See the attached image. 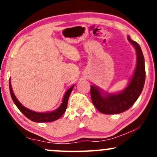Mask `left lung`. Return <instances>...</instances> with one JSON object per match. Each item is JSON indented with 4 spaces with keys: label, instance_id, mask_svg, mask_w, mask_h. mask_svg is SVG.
Returning <instances> with one entry per match:
<instances>
[{
    "label": "left lung",
    "instance_id": "1",
    "mask_svg": "<svg viewBox=\"0 0 157 157\" xmlns=\"http://www.w3.org/2000/svg\"><path fill=\"white\" fill-rule=\"evenodd\" d=\"M137 52V65L133 77L128 86L118 93H103L97 86H90L92 102L98 110L106 115H114L124 112L131 108L140 96L145 82V65L143 52L138 43L131 40L128 36Z\"/></svg>",
    "mask_w": 157,
    "mask_h": 157
}]
</instances>
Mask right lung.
<instances>
[{"mask_svg":"<svg viewBox=\"0 0 157 157\" xmlns=\"http://www.w3.org/2000/svg\"><path fill=\"white\" fill-rule=\"evenodd\" d=\"M9 86H10V92L11 97H12L13 101L14 102L15 105H17V107L20 109V112L25 115L27 118L31 120V121H35V122H51V121H54L55 120L58 119L59 118H61L63 114L64 113V112L66 111L67 106V102H68L69 96L71 95V91H72L73 88L74 86H72L71 88H69L67 90V92L64 94V98H63L62 103L60 105L59 108H58L56 110L53 111V112H45V113H41V112H33V111L29 110V109L26 108L25 106H23L21 103L18 101V99H17V97L14 95L13 92L12 86H11L10 80L9 82Z\"/></svg>","mask_w":157,"mask_h":157,"instance_id":"obj_1","label":"right lung"}]
</instances>
